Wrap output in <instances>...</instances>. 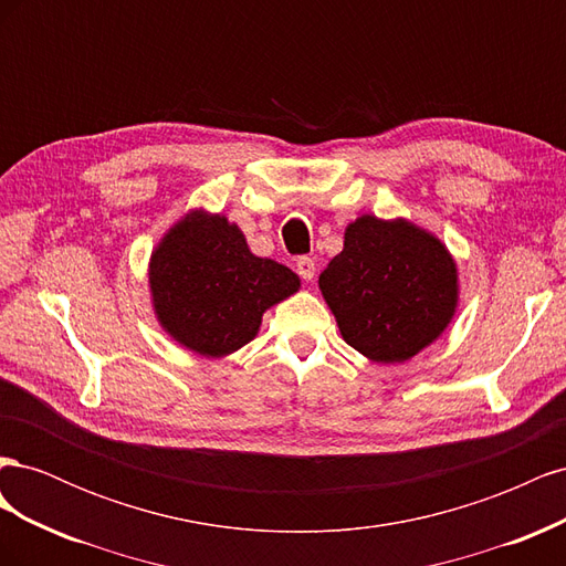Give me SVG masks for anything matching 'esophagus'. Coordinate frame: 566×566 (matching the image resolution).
I'll return each instance as SVG.
<instances>
[{"instance_id": "esophagus-1", "label": "esophagus", "mask_w": 566, "mask_h": 566, "mask_svg": "<svg viewBox=\"0 0 566 566\" xmlns=\"http://www.w3.org/2000/svg\"><path fill=\"white\" fill-rule=\"evenodd\" d=\"M295 266H297V273H300V276H302L304 281H314V276H316V264H314L312 256H300Z\"/></svg>"}]
</instances>
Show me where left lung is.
I'll return each instance as SVG.
<instances>
[{
  "label": "left lung",
  "instance_id": "obj_1",
  "mask_svg": "<svg viewBox=\"0 0 566 566\" xmlns=\"http://www.w3.org/2000/svg\"><path fill=\"white\" fill-rule=\"evenodd\" d=\"M318 287L347 345L378 364L408 361L432 345L458 306L451 252L406 219L352 221Z\"/></svg>",
  "mask_w": 566,
  "mask_h": 566
}]
</instances>
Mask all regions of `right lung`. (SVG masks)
Returning <instances> with one entry per match:
<instances>
[{"instance_id":"add662e5","label":"right lung","mask_w":566,"mask_h":566,"mask_svg":"<svg viewBox=\"0 0 566 566\" xmlns=\"http://www.w3.org/2000/svg\"><path fill=\"white\" fill-rule=\"evenodd\" d=\"M148 283L163 331L200 356L233 354L262 314L300 290L297 273L250 252L224 217L191 210L150 254Z\"/></svg>"}]
</instances>
